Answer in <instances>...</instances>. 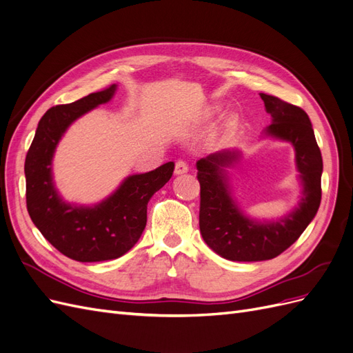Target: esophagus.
Masks as SVG:
<instances>
[{
  "label": "esophagus",
  "instance_id": "1",
  "mask_svg": "<svg viewBox=\"0 0 353 353\" xmlns=\"http://www.w3.org/2000/svg\"><path fill=\"white\" fill-rule=\"evenodd\" d=\"M185 172H188V163L185 162L184 159L176 160V163H175V174H176V175H181V174H185Z\"/></svg>",
  "mask_w": 353,
  "mask_h": 353
}]
</instances>
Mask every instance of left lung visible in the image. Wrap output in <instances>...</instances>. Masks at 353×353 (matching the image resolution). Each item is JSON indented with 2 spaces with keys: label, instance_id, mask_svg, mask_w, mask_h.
I'll use <instances>...</instances> for the list:
<instances>
[{
  "label": "left lung",
  "instance_id": "1",
  "mask_svg": "<svg viewBox=\"0 0 353 353\" xmlns=\"http://www.w3.org/2000/svg\"><path fill=\"white\" fill-rule=\"evenodd\" d=\"M261 99L274 121L266 132L294 145L303 196L299 208L279 222L250 221L241 215L231 199L223 174V168L237 159V153L221 152L200 159L197 162L200 232L209 248L228 261L274 259L302 236L321 203L323 157L306 112L274 95L261 92Z\"/></svg>",
  "mask_w": 353,
  "mask_h": 353
}]
</instances>
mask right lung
Segmentation results:
<instances>
[{
    "label": "right lung",
    "instance_id": "add662e5",
    "mask_svg": "<svg viewBox=\"0 0 353 353\" xmlns=\"http://www.w3.org/2000/svg\"><path fill=\"white\" fill-rule=\"evenodd\" d=\"M116 85L78 101L51 108L41 117L26 160V208L32 222L54 248L78 262L116 259L134 248L147 223V203L172 176L174 162L132 175L92 208L68 205L52 185L51 159L66 128L112 99Z\"/></svg>",
    "mask_w": 353,
    "mask_h": 353
}]
</instances>
